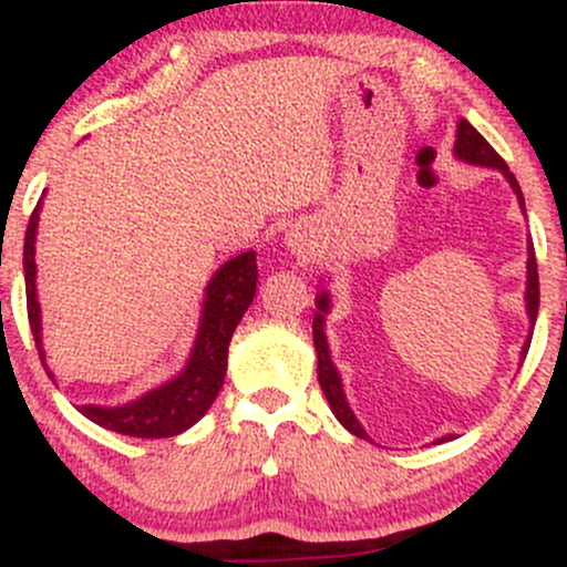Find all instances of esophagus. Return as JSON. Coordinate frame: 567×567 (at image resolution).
Here are the masks:
<instances>
[{"instance_id": "obj_1", "label": "esophagus", "mask_w": 567, "mask_h": 567, "mask_svg": "<svg viewBox=\"0 0 567 567\" xmlns=\"http://www.w3.org/2000/svg\"><path fill=\"white\" fill-rule=\"evenodd\" d=\"M289 246L295 248V251L300 254V257H306V254H308V243L302 240L300 235H289Z\"/></svg>"}]
</instances>
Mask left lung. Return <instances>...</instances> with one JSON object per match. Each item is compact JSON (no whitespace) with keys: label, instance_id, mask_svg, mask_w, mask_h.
<instances>
[{"label":"left lung","instance_id":"1","mask_svg":"<svg viewBox=\"0 0 567 567\" xmlns=\"http://www.w3.org/2000/svg\"><path fill=\"white\" fill-rule=\"evenodd\" d=\"M454 156L456 159L467 162V164H478V167H492V169H501L505 175V181H508L511 188H514L516 199H519L522 210H525V197H522V188L516 184L514 173L508 169V164L501 159V154H497L495 148H492L489 143H486L484 137L478 135L476 130H473L471 124H467L465 118L456 124V143H454ZM538 265H535V251H533V243H527V291H525V300H527V316H529V334H527V343L522 346V357L527 354L529 349V338H533V324L535 319H538ZM316 308H319V313L313 316V346H316V359H319V364H316V373H319V383H321V392H324L327 403H330L332 413L338 416V422L343 424L346 430L354 432L357 437H368V432L362 430V424L357 422L354 411H351L349 403H346V394H343V383H340V375L338 370H334L332 359H330V346H327V334H324V313L330 310V295L327 291H321L319 297H316ZM443 441H452V435L441 437L437 443Z\"/></svg>","mask_w":567,"mask_h":567}]
</instances>
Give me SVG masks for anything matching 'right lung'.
Returning <instances> with one entry per match:
<instances>
[{
  "label": "right lung",
  "instance_id": "1",
  "mask_svg": "<svg viewBox=\"0 0 567 567\" xmlns=\"http://www.w3.org/2000/svg\"><path fill=\"white\" fill-rule=\"evenodd\" d=\"M40 205L42 203H38L32 218H29L27 240H23V276H27L29 327H32L40 359L45 362L40 334V302L38 289H34V276H38L34 237H38ZM257 278V254L254 251L237 254L235 259L224 261L216 270V276L210 278L208 289H205L199 332L181 375L151 389L148 394L126 405H81L83 416L100 424V427L132 437H169L188 430L194 422H199L205 411L213 405V400H216L218 389H221L224 373H227L229 340H233V332L240 324L243 313L254 302Z\"/></svg>",
  "mask_w": 567,
  "mask_h": 567
}]
</instances>
